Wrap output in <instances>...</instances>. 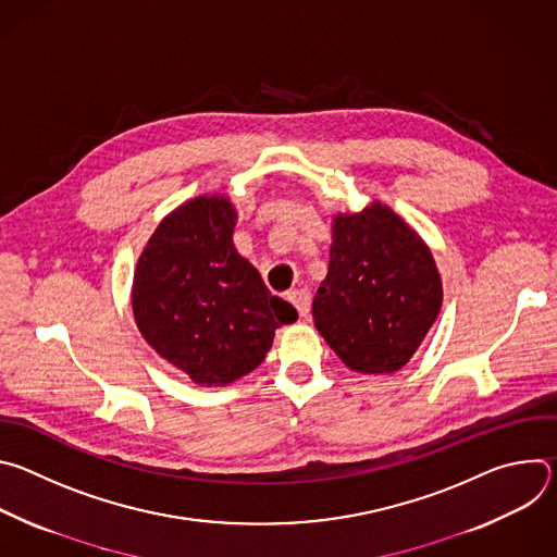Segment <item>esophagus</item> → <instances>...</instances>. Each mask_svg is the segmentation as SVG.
<instances>
[{
	"label": "esophagus",
	"mask_w": 557,
	"mask_h": 557,
	"mask_svg": "<svg viewBox=\"0 0 557 557\" xmlns=\"http://www.w3.org/2000/svg\"><path fill=\"white\" fill-rule=\"evenodd\" d=\"M288 299H290V304L299 310L301 317H308V312H310V290H308V288L290 290V293H288Z\"/></svg>",
	"instance_id": "1"
}]
</instances>
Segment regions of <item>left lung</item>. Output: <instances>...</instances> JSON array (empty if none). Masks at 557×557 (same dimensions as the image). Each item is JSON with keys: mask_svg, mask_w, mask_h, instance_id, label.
I'll return each mask as SVG.
<instances>
[{"mask_svg": "<svg viewBox=\"0 0 557 557\" xmlns=\"http://www.w3.org/2000/svg\"><path fill=\"white\" fill-rule=\"evenodd\" d=\"M441 304L428 245L389 207L372 202L361 213L335 215L329 275L312 299V320L350 370H401Z\"/></svg>", "mask_w": 557, "mask_h": 557, "instance_id": "left-lung-1", "label": "left lung"}]
</instances>
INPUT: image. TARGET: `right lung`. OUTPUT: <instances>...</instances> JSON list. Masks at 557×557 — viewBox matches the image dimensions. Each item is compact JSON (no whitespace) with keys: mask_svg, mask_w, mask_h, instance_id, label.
<instances>
[{"mask_svg":"<svg viewBox=\"0 0 557 557\" xmlns=\"http://www.w3.org/2000/svg\"><path fill=\"white\" fill-rule=\"evenodd\" d=\"M228 198L198 196L172 211L138 258L134 320L145 342L207 387L256 370L275 329L297 310L271 295L258 269L233 247Z\"/></svg>","mask_w":557,"mask_h":557,"instance_id":"right-lung-1","label":"right lung"}]
</instances>
